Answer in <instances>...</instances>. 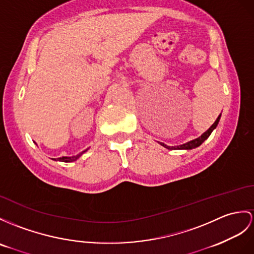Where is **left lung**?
I'll return each instance as SVG.
<instances>
[{"mask_svg":"<svg viewBox=\"0 0 254 254\" xmlns=\"http://www.w3.org/2000/svg\"><path fill=\"white\" fill-rule=\"evenodd\" d=\"M220 119H221V114L218 116V119H216V121L212 124L211 127H210L208 130H206L205 132H203L200 135V137L196 138L194 140H190V141L187 142V143H183V144H180V145H176V146H169V145L163 143V142H158V143L162 145V146L168 148V150H193V148L198 147L203 141L207 140L209 138V135L211 134V132L216 128V126H218V124L220 122Z\"/></svg>","mask_w":254,"mask_h":254,"instance_id":"left-lung-1","label":"left lung"}]
</instances>
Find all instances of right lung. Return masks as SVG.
<instances>
[{"instance_id":"right-lung-1","label":"right lung","mask_w":254,"mask_h":254,"mask_svg":"<svg viewBox=\"0 0 254 254\" xmlns=\"http://www.w3.org/2000/svg\"><path fill=\"white\" fill-rule=\"evenodd\" d=\"M86 151H88V148L87 150H85V151H83V152H80L79 154H77V155H75V156H71V157H69V156H63V157H59V158H57V159H54V160H59V162H64V163H71V162H75L76 159H78L80 156L83 155V154L86 152Z\"/></svg>"}]
</instances>
